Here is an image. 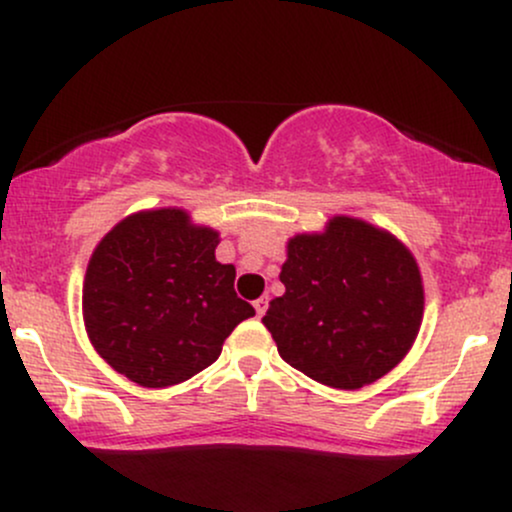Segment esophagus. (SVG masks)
Listing matches in <instances>:
<instances>
[{
	"label": "esophagus",
	"mask_w": 512,
	"mask_h": 512,
	"mask_svg": "<svg viewBox=\"0 0 512 512\" xmlns=\"http://www.w3.org/2000/svg\"><path fill=\"white\" fill-rule=\"evenodd\" d=\"M267 303H269V301H267V298H264V296H262V298H257V301L252 303V305H255V313H257V317H262L264 313H267Z\"/></svg>",
	"instance_id": "1"
}]
</instances>
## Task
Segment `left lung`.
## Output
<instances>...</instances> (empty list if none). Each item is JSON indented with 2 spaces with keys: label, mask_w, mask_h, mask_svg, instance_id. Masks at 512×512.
Segmentation results:
<instances>
[{
  "label": "left lung",
  "mask_w": 512,
  "mask_h": 512,
  "mask_svg": "<svg viewBox=\"0 0 512 512\" xmlns=\"http://www.w3.org/2000/svg\"><path fill=\"white\" fill-rule=\"evenodd\" d=\"M264 327L279 356L322 385L358 390L402 361L424 315V286L411 252L390 233L349 216L322 236L289 240Z\"/></svg>",
  "instance_id": "left-lung-1"
}]
</instances>
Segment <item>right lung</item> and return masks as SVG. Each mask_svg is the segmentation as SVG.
Masks as SVG:
<instances>
[{
  "label": "right lung",
  "mask_w": 512,
  "mask_h": 512,
  "mask_svg": "<svg viewBox=\"0 0 512 512\" xmlns=\"http://www.w3.org/2000/svg\"><path fill=\"white\" fill-rule=\"evenodd\" d=\"M219 233L185 211H142L98 243L86 269L91 344L132 383L168 387L221 354L223 339L255 315L238 298L236 267L216 262Z\"/></svg>",
  "instance_id": "1"
}]
</instances>
